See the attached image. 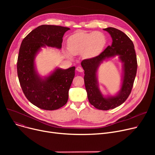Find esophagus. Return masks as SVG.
<instances>
[{"label": "esophagus", "mask_w": 155, "mask_h": 155, "mask_svg": "<svg viewBox=\"0 0 155 155\" xmlns=\"http://www.w3.org/2000/svg\"><path fill=\"white\" fill-rule=\"evenodd\" d=\"M76 70L77 71H78V72H83V71H84V70H83V68L81 67H77V68H76Z\"/></svg>", "instance_id": "obj_1"}]
</instances>
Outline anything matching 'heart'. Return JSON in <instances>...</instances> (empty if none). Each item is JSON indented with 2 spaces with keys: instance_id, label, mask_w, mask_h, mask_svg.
Masks as SVG:
<instances>
[{
  "instance_id": "obj_1",
  "label": "heart",
  "mask_w": 155,
  "mask_h": 155,
  "mask_svg": "<svg viewBox=\"0 0 155 155\" xmlns=\"http://www.w3.org/2000/svg\"><path fill=\"white\" fill-rule=\"evenodd\" d=\"M106 42V37L101 32H78L68 38V49L71 54H82L84 58L90 59L102 51Z\"/></svg>"
}]
</instances>
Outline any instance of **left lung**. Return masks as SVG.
<instances>
[{
	"instance_id": "left-lung-1",
	"label": "left lung",
	"mask_w": 155,
	"mask_h": 155,
	"mask_svg": "<svg viewBox=\"0 0 155 155\" xmlns=\"http://www.w3.org/2000/svg\"><path fill=\"white\" fill-rule=\"evenodd\" d=\"M112 39V43L99 55L84 60L81 65L84 68V82L89 102L96 109L103 110L114 109L123 104L131 94L137 71V58L132 41L123 31L114 28L104 29ZM119 55L124 63V74L121 87L114 96L105 97L98 88L96 72L103 61Z\"/></svg>"
}]
</instances>
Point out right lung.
<instances>
[{
    "label": "right lung",
    "mask_w": 155,
    "mask_h": 155,
    "mask_svg": "<svg viewBox=\"0 0 155 155\" xmlns=\"http://www.w3.org/2000/svg\"><path fill=\"white\" fill-rule=\"evenodd\" d=\"M69 29L41 25L29 32L21 43L17 63L19 83L28 100L41 109L56 110L67 104L75 67L58 68L43 78L35 68V57L41 48L46 46L61 49L63 35Z\"/></svg>",
    "instance_id": "right-lung-1"
}]
</instances>
